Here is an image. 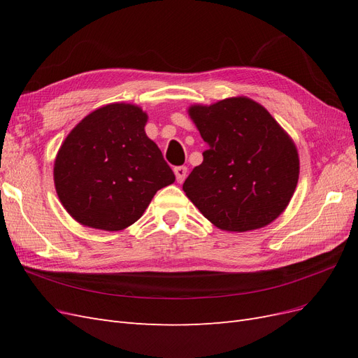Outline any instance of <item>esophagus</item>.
<instances>
[{"instance_id":"34e87169","label":"esophagus","mask_w":358,"mask_h":358,"mask_svg":"<svg viewBox=\"0 0 358 358\" xmlns=\"http://www.w3.org/2000/svg\"><path fill=\"white\" fill-rule=\"evenodd\" d=\"M187 171L188 169L185 166H179V167H175V175H176V180L179 183H182L183 180H185L187 178Z\"/></svg>"}]
</instances>
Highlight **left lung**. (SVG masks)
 <instances>
[{
	"instance_id": "obj_1",
	"label": "left lung",
	"mask_w": 358,
	"mask_h": 358,
	"mask_svg": "<svg viewBox=\"0 0 358 358\" xmlns=\"http://www.w3.org/2000/svg\"><path fill=\"white\" fill-rule=\"evenodd\" d=\"M188 113L208 146L183 183L187 197L224 231L273 222L294 194L300 170L297 148L285 129L246 96L194 104Z\"/></svg>"
}]
</instances>
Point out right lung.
I'll return each instance as SVG.
<instances>
[{"label": "right lung", "instance_id": "obj_1", "mask_svg": "<svg viewBox=\"0 0 358 358\" xmlns=\"http://www.w3.org/2000/svg\"><path fill=\"white\" fill-rule=\"evenodd\" d=\"M138 106L112 103L76 125L61 145L53 180L79 224L119 231L143 215L158 189L175 182L159 148L145 133Z\"/></svg>", "mask_w": 358, "mask_h": 358}]
</instances>
